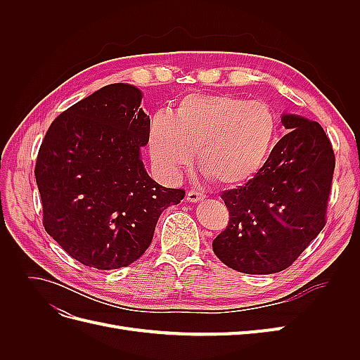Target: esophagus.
I'll return each instance as SVG.
<instances>
[{"label": "esophagus", "instance_id": "1", "mask_svg": "<svg viewBox=\"0 0 360 360\" xmlns=\"http://www.w3.org/2000/svg\"><path fill=\"white\" fill-rule=\"evenodd\" d=\"M186 200L189 202H198V201L205 200V195L202 192H198V191H189L186 193Z\"/></svg>", "mask_w": 360, "mask_h": 360}]
</instances>
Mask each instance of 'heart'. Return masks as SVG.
<instances>
[{"mask_svg":"<svg viewBox=\"0 0 360 360\" xmlns=\"http://www.w3.org/2000/svg\"><path fill=\"white\" fill-rule=\"evenodd\" d=\"M278 134V115L264 102L231 94H189L172 115L151 117L148 147L158 168L169 177H179L197 153L205 177L238 186L266 167Z\"/></svg>","mask_w":360,"mask_h":360,"instance_id":"b5f03b06","label":"heart"}]
</instances>
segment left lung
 I'll return each mask as SVG.
<instances>
[{
  "mask_svg": "<svg viewBox=\"0 0 360 360\" xmlns=\"http://www.w3.org/2000/svg\"><path fill=\"white\" fill-rule=\"evenodd\" d=\"M290 132L245 186L225 191L230 222L213 240L224 264L248 275L290 267L326 225L335 169L329 138L317 122L282 114Z\"/></svg>",
  "mask_w": 360,
  "mask_h": 360,
  "instance_id": "obj_1",
  "label": "left lung"
}]
</instances>
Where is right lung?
<instances>
[{
	"instance_id": "right-lung-1",
	"label": "right lung",
	"mask_w": 360,
	"mask_h": 360,
	"mask_svg": "<svg viewBox=\"0 0 360 360\" xmlns=\"http://www.w3.org/2000/svg\"><path fill=\"white\" fill-rule=\"evenodd\" d=\"M135 85L111 84L53 120L36 181L46 233L84 266L132 264L150 246L162 212L184 198L151 179L141 159L150 118Z\"/></svg>"
}]
</instances>
